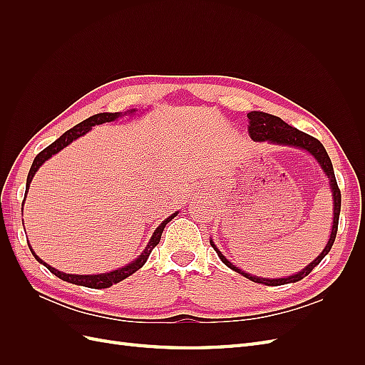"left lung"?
I'll return each instance as SVG.
<instances>
[{
    "label": "left lung",
    "instance_id": "obj_1",
    "mask_svg": "<svg viewBox=\"0 0 365 365\" xmlns=\"http://www.w3.org/2000/svg\"><path fill=\"white\" fill-rule=\"evenodd\" d=\"M247 117H248V134H250L251 140H254V141H268V143H272V145L294 146L297 149H303V150L311 153V155L318 161V164L322 165V169L324 170V173L327 175V178H329V184H330V189H332V196H334L332 233H330V237H329L326 248L312 263H309L303 271L297 272L294 275H289V277H284V279L256 277V275L248 274L245 271L239 269L237 267H235V264L231 263L224 256V254L216 248L213 240H210V245L215 248L219 259L222 260L228 268L242 274L244 277L250 279L251 282L262 283V284H267V286H280V284H286V283H295L298 280L304 279L307 274H311V271L317 267V264L327 256L330 248H332V245H334L335 237H336L338 220H339V212H341V192L338 189V184H336V180H335L334 165H332V161H330L327 152H326V149H324L322 143H319L317 138H314L312 135L306 134V132H302V130H298L297 128H292L288 123H284V121L280 117H275V115L262 113V111H251V113L247 114Z\"/></svg>",
    "mask_w": 365,
    "mask_h": 365
}]
</instances>
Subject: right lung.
<instances>
[{"label":"right lung","mask_w":365,"mask_h":365,"mask_svg":"<svg viewBox=\"0 0 365 365\" xmlns=\"http://www.w3.org/2000/svg\"><path fill=\"white\" fill-rule=\"evenodd\" d=\"M134 113H135V109H130V111H129V114H134ZM125 114H128V113H125ZM120 115H121V113H101V114H96V115H93V117H90V118H86V120L81 121L79 125H76L74 128H71L70 130L65 132V134H62L56 141L51 143V145L47 146L42 152H39L38 155H36V158L33 160V164H31V168H30V172H29V176H27L26 190H29L30 182H31V180H33V176H35V173L38 172V169H39L41 165H42L43 163H46L48 158H51V157L54 155V153H58V152L62 150L63 148H67V146L70 145V143H73L74 140H77L79 137L85 135L86 132L90 130L93 126L102 125V123H109V121L117 120ZM26 195H27V193H26ZM176 215H178V213H173L172 216H169L168 219L163 220V222L160 224V227H158L155 231H153V235H152V237H150V240H149V244L146 245L145 251H143L134 262H130L129 264H126V267L118 268V269L111 271V272L96 274V275L65 274V272H61V271H58V269H54L53 267H50V264H47L46 262L41 260V259L36 256V254H35V251L31 250L30 245H29V248H30L31 254H33V256H35V259H36L39 263H42L43 267H46L50 272H53L54 275H56V277L62 279L63 282H68V283H73V284H79V286H86V288H93V289H105V288H109V286H113V284H115V283H118V282H121V280H125L126 277H129V275H132L135 271H138V269L143 267V264L146 263V260H148V257H149V254L152 252V250L160 244V239H161L164 227L168 225Z\"/></svg>","instance_id":"1"}]
</instances>
